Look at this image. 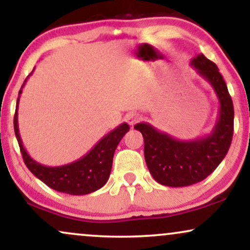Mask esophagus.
Returning a JSON list of instances; mask_svg holds the SVG:
<instances>
[{"mask_svg": "<svg viewBox=\"0 0 250 250\" xmlns=\"http://www.w3.org/2000/svg\"><path fill=\"white\" fill-rule=\"evenodd\" d=\"M139 119H140V117L136 113H130V114H128V115H127V122L130 125H135V123L139 121Z\"/></svg>", "mask_w": 250, "mask_h": 250, "instance_id": "1", "label": "esophagus"}]
</instances>
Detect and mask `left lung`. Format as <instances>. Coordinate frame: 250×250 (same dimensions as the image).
<instances>
[{
  "label": "left lung",
  "mask_w": 250,
  "mask_h": 250,
  "mask_svg": "<svg viewBox=\"0 0 250 250\" xmlns=\"http://www.w3.org/2000/svg\"><path fill=\"white\" fill-rule=\"evenodd\" d=\"M190 65L209 82L220 108L213 130L189 141L174 139L149 123L134 125L145 140V159L154 180L168 187H187L205 180L225 159L234 131V107L219 68L203 54L193 57Z\"/></svg>",
  "instance_id": "1"
}]
</instances>
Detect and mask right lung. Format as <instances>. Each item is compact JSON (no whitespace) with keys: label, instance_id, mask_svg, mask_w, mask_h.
Wrapping results in <instances>:
<instances>
[{"label":"right lung","instance_id":"right-lung-1","mask_svg":"<svg viewBox=\"0 0 250 250\" xmlns=\"http://www.w3.org/2000/svg\"><path fill=\"white\" fill-rule=\"evenodd\" d=\"M33 71H31V74H33ZM28 77L22 84V88L24 87ZM22 88L19 91V99H17L16 103L15 116H14V130H15L17 142H19L22 156H23V161L28 169L35 175L37 179L45 183L48 187L55 189L57 191H61V193L85 195L102 188L107 183L109 175H110L114 153H115L117 145L129 130V125L127 123H122L105 136H103L91 148V150H89L81 159L68 163V165L59 166V167H48V166L41 165V163L31 159V156L27 153L23 145H22L19 130V121H17V109H19Z\"/></svg>","mask_w":250,"mask_h":250}]
</instances>
